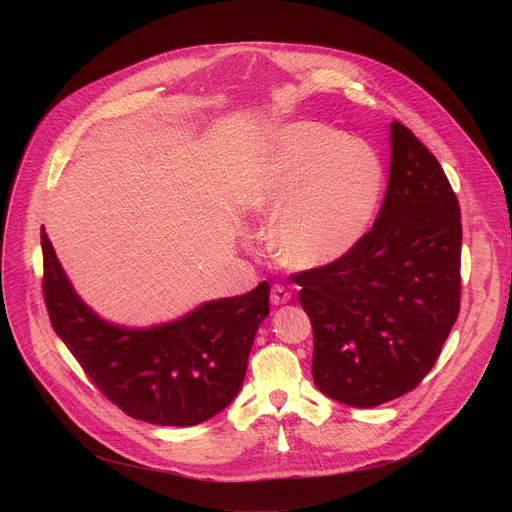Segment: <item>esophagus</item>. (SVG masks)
Listing matches in <instances>:
<instances>
[{
  "label": "esophagus",
  "mask_w": 512,
  "mask_h": 512,
  "mask_svg": "<svg viewBox=\"0 0 512 512\" xmlns=\"http://www.w3.org/2000/svg\"><path fill=\"white\" fill-rule=\"evenodd\" d=\"M290 299H292V292H290L286 286L276 284V286L272 288V294H270L272 305H286Z\"/></svg>",
  "instance_id": "esophagus-1"
}]
</instances>
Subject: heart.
Segmentation results:
<instances>
[{
	"mask_svg": "<svg viewBox=\"0 0 512 512\" xmlns=\"http://www.w3.org/2000/svg\"><path fill=\"white\" fill-rule=\"evenodd\" d=\"M386 184L369 143L321 122H290L265 139L247 207L274 226L278 257L317 270L351 253L369 232Z\"/></svg>",
	"mask_w": 512,
	"mask_h": 512,
	"instance_id": "1",
	"label": "heart"
}]
</instances>
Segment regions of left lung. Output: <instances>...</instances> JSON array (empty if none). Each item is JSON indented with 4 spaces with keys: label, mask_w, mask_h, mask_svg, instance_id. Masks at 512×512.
<instances>
[{
    "label": "left lung",
    "mask_w": 512,
    "mask_h": 512,
    "mask_svg": "<svg viewBox=\"0 0 512 512\" xmlns=\"http://www.w3.org/2000/svg\"><path fill=\"white\" fill-rule=\"evenodd\" d=\"M390 180L373 228L332 265L292 276L313 326V382L348 407L411 392L461 307V209L415 134L390 124Z\"/></svg>",
    "instance_id": "1"
}]
</instances>
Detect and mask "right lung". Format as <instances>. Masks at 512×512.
<instances>
[{"mask_svg":"<svg viewBox=\"0 0 512 512\" xmlns=\"http://www.w3.org/2000/svg\"><path fill=\"white\" fill-rule=\"evenodd\" d=\"M43 294L51 326L91 382L126 415L153 425L191 427L224 411L245 382L270 286L201 303L149 328L118 326L78 297L41 230Z\"/></svg>","mask_w":512,"mask_h":512,"instance_id":"add662e5","label":"right lung"}]
</instances>
